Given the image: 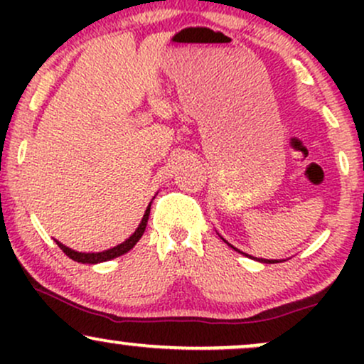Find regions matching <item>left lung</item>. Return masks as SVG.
I'll list each match as a JSON object with an SVG mask.
<instances>
[{
    "label": "left lung",
    "instance_id": "1",
    "mask_svg": "<svg viewBox=\"0 0 364 364\" xmlns=\"http://www.w3.org/2000/svg\"><path fill=\"white\" fill-rule=\"evenodd\" d=\"M220 240H223L224 243H228V241H225L223 236H220ZM228 245H229V243H228ZM229 246H231V248L235 250V252H237V253H243V252H240V250H237V248H235V246H232V245H229ZM243 255H246V253H243ZM246 257H250V255H246ZM250 258H253V260L262 262V263H279V262H282V260H267V258H255V257H250Z\"/></svg>",
    "mask_w": 364,
    "mask_h": 364
}]
</instances>
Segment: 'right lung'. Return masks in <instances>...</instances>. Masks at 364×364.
Segmentation results:
<instances>
[{"label":"right lung","instance_id":"1","mask_svg":"<svg viewBox=\"0 0 364 364\" xmlns=\"http://www.w3.org/2000/svg\"><path fill=\"white\" fill-rule=\"evenodd\" d=\"M150 205H152V202L149 203L147 210H145L144 217H141V220H140L139 228L135 229V232H133V235L129 236L128 240H124L123 243H119V245L112 246V248H109V250H104V252H90V253L75 252V250L68 248V246H65L63 243H60V241H58V240H54V241H56V245L60 246V248L63 250V253H65L66 257H70V258H72V260L78 262V263H101V262L112 260V258H118V257H121V255L128 253L129 250L133 248V246H135L136 243H139L140 237L144 236L145 228H147L149 215H150Z\"/></svg>","mask_w":364,"mask_h":364}]
</instances>
